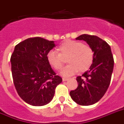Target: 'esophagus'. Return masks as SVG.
Returning <instances> with one entry per match:
<instances>
[{
  "mask_svg": "<svg viewBox=\"0 0 124 124\" xmlns=\"http://www.w3.org/2000/svg\"><path fill=\"white\" fill-rule=\"evenodd\" d=\"M67 80H69V78H63V81H66Z\"/></svg>",
  "mask_w": 124,
  "mask_h": 124,
  "instance_id": "34e87169",
  "label": "esophagus"
}]
</instances>
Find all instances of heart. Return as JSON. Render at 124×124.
I'll list each match as a JSON object with an SVG mask.
<instances>
[{
  "mask_svg": "<svg viewBox=\"0 0 124 124\" xmlns=\"http://www.w3.org/2000/svg\"><path fill=\"white\" fill-rule=\"evenodd\" d=\"M57 51L50 50L46 54V60L52 68L60 70L67 57L69 64L62 69L61 74L64 77L74 75L79 70L87 71L93 65L94 53L89 45H84L79 41L67 40L57 47Z\"/></svg>",
  "mask_w": 124,
  "mask_h": 124,
  "instance_id": "heart-1",
  "label": "heart"
}]
</instances>
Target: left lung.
<instances>
[{
    "instance_id": "8db88e82",
    "label": "left lung",
    "mask_w": 124,
    "mask_h": 124,
    "mask_svg": "<svg viewBox=\"0 0 124 124\" xmlns=\"http://www.w3.org/2000/svg\"><path fill=\"white\" fill-rule=\"evenodd\" d=\"M85 41L93 48L94 58L89 70L76 78L78 86L70 95L80 105L94 104L103 96L111 82L114 59L111 47L105 41L96 35L83 34L76 38Z\"/></svg>"
}]
</instances>
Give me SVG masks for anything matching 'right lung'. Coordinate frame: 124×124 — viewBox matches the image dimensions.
<instances>
[{
  "label": "right lung",
  "mask_w": 124,
  "mask_h": 124,
  "mask_svg": "<svg viewBox=\"0 0 124 124\" xmlns=\"http://www.w3.org/2000/svg\"><path fill=\"white\" fill-rule=\"evenodd\" d=\"M55 46L53 41L39 37L15 46L10 59L13 83L19 96L30 105L48 104L62 82L46 60L47 53Z\"/></svg>",
  "instance_id": "1"
}]
</instances>
